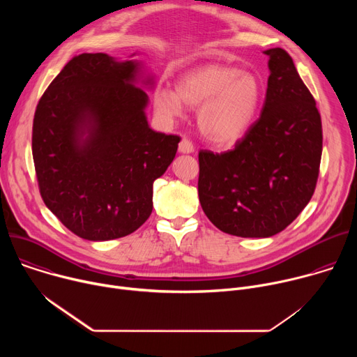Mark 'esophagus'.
Returning <instances> with one entry per match:
<instances>
[{
    "label": "esophagus",
    "instance_id": "obj_1",
    "mask_svg": "<svg viewBox=\"0 0 357 357\" xmlns=\"http://www.w3.org/2000/svg\"><path fill=\"white\" fill-rule=\"evenodd\" d=\"M193 151H195L193 144L189 139L182 138V141L179 142V152H181V154H192Z\"/></svg>",
    "mask_w": 357,
    "mask_h": 357
}]
</instances>
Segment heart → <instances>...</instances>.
I'll return each mask as SVG.
<instances>
[{"mask_svg":"<svg viewBox=\"0 0 357 357\" xmlns=\"http://www.w3.org/2000/svg\"><path fill=\"white\" fill-rule=\"evenodd\" d=\"M261 83L256 75L234 66L209 63L182 73L175 91L158 87L155 112L172 121L183 116V105L197 109L200 134L219 146H231L251 128L261 101Z\"/></svg>","mask_w":357,"mask_h":357,"instance_id":"heart-1","label":"heart"}]
</instances>
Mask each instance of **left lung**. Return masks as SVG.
I'll return each instance as SVG.
<instances>
[{"label": "left lung", "mask_w": 357, "mask_h": 357, "mask_svg": "<svg viewBox=\"0 0 357 357\" xmlns=\"http://www.w3.org/2000/svg\"><path fill=\"white\" fill-rule=\"evenodd\" d=\"M268 83L260 119L234 149L199 152V200L209 220L238 237H271L311 200L322 155L317 103L281 47L264 50Z\"/></svg>", "instance_id": "8db88e82"}]
</instances>
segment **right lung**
Here are the masks:
<instances>
[{"instance_id":"obj_1","label":"right lung","mask_w":357,"mask_h":357,"mask_svg":"<svg viewBox=\"0 0 357 357\" xmlns=\"http://www.w3.org/2000/svg\"><path fill=\"white\" fill-rule=\"evenodd\" d=\"M142 73L135 59L82 54L36 106L32 155L40 196L84 240L120 238L144 225L152 185L175 158L181 138L148 124V94L136 84L152 87L154 77Z\"/></svg>"}]
</instances>
